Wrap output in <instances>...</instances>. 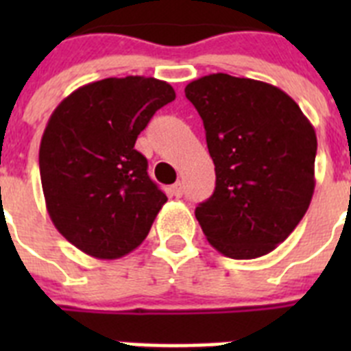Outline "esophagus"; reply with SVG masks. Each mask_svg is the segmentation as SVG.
<instances>
[{
	"instance_id": "34e87169",
	"label": "esophagus",
	"mask_w": 351,
	"mask_h": 351,
	"mask_svg": "<svg viewBox=\"0 0 351 351\" xmlns=\"http://www.w3.org/2000/svg\"><path fill=\"white\" fill-rule=\"evenodd\" d=\"M170 195L172 197H182V182H176L173 186H170Z\"/></svg>"
}]
</instances>
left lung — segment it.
Masks as SVG:
<instances>
[{"label":"left lung","mask_w":351,"mask_h":351,"mask_svg":"<svg viewBox=\"0 0 351 351\" xmlns=\"http://www.w3.org/2000/svg\"><path fill=\"white\" fill-rule=\"evenodd\" d=\"M184 93L202 117L216 170L214 193L195 209L207 241L228 258L267 255L311 204L315 128L267 82L210 73Z\"/></svg>","instance_id":"1"}]
</instances>
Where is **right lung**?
I'll use <instances>...</instances> for the list:
<instances>
[{"mask_svg": "<svg viewBox=\"0 0 351 351\" xmlns=\"http://www.w3.org/2000/svg\"><path fill=\"white\" fill-rule=\"evenodd\" d=\"M172 100L163 80L110 77L79 88L52 112L40 142L45 206L58 232L86 255L121 258L147 237L167 195L135 142Z\"/></svg>", "mask_w": 351, "mask_h": 351, "instance_id": "obj_1", "label": "right lung"}]
</instances>
